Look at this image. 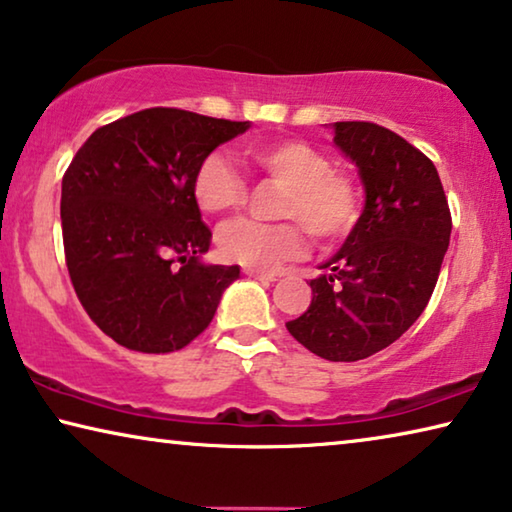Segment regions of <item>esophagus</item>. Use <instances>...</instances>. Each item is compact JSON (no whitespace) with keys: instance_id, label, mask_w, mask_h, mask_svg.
Segmentation results:
<instances>
[{"instance_id":"34e87169","label":"esophagus","mask_w":512,"mask_h":512,"mask_svg":"<svg viewBox=\"0 0 512 512\" xmlns=\"http://www.w3.org/2000/svg\"><path fill=\"white\" fill-rule=\"evenodd\" d=\"M242 272H245L249 279H256V281H274V274L263 272V270H251V267H245Z\"/></svg>"}]
</instances>
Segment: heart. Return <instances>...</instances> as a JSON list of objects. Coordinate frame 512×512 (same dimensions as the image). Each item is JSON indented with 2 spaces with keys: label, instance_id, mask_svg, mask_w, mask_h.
Masks as SVG:
<instances>
[{
  "label": "heart",
  "instance_id": "obj_1",
  "mask_svg": "<svg viewBox=\"0 0 512 512\" xmlns=\"http://www.w3.org/2000/svg\"><path fill=\"white\" fill-rule=\"evenodd\" d=\"M249 160L263 174L286 185L277 215L283 222L263 224L238 219L217 235L224 261L251 270H272L300 258L309 249V233L320 245L334 247L355 231L361 215L357 180L334 169L327 153L306 139H270L247 146ZM247 180L224 151L208 153L192 176L196 208L208 217H224L247 201Z\"/></svg>",
  "mask_w": 512,
  "mask_h": 512
}]
</instances>
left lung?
Listing matches in <instances>:
<instances>
[{"instance_id":"obj_1","label":"left lung","mask_w":512,"mask_h":512,"mask_svg":"<svg viewBox=\"0 0 512 512\" xmlns=\"http://www.w3.org/2000/svg\"><path fill=\"white\" fill-rule=\"evenodd\" d=\"M359 167L366 206L338 254L311 281V304L286 327L327 361H359L398 341L428 306L451 240V210L435 164L389 128L334 123Z\"/></svg>"}]
</instances>
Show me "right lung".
<instances>
[{"label": "right lung", "mask_w": 512, "mask_h": 512, "mask_svg": "<svg viewBox=\"0 0 512 512\" xmlns=\"http://www.w3.org/2000/svg\"><path fill=\"white\" fill-rule=\"evenodd\" d=\"M249 128L176 107L98 128L61 180L70 281L89 318L128 350L192 343L240 267L203 265L212 233L192 196L199 162Z\"/></svg>", "instance_id": "add662e5"}]
</instances>
